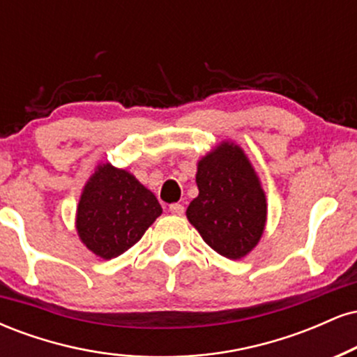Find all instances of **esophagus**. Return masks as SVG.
Listing matches in <instances>:
<instances>
[{"mask_svg":"<svg viewBox=\"0 0 357 357\" xmlns=\"http://www.w3.org/2000/svg\"><path fill=\"white\" fill-rule=\"evenodd\" d=\"M169 211L176 216H183L184 215V206H183V204H179V203H173L169 206Z\"/></svg>","mask_w":357,"mask_h":357,"instance_id":"esophagus-1","label":"esophagus"}]
</instances>
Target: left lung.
I'll return each instance as SVG.
<instances>
[{"instance_id":"left-lung-1","label":"left lung","mask_w":357,"mask_h":357,"mask_svg":"<svg viewBox=\"0 0 357 357\" xmlns=\"http://www.w3.org/2000/svg\"><path fill=\"white\" fill-rule=\"evenodd\" d=\"M199 195L186 216L202 238L220 255L240 260L264 235L267 198L247 154L233 142H221L198 162Z\"/></svg>"}]
</instances>
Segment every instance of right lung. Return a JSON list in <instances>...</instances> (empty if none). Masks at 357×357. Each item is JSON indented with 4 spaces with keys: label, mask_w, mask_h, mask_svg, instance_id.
I'll return each instance as SVG.
<instances>
[{
    "label": "right lung",
    "mask_w": 357,
    "mask_h": 357,
    "mask_svg": "<svg viewBox=\"0 0 357 357\" xmlns=\"http://www.w3.org/2000/svg\"><path fill=\"white\" fill-rule=\"evenodd\" d=\"M161 213L155 196L136 176L105 162L84 186L75 227L90 252L110 260L136 245Z\"/></svg>",
    "instance_id": "add662e5"
}]
</instances>
